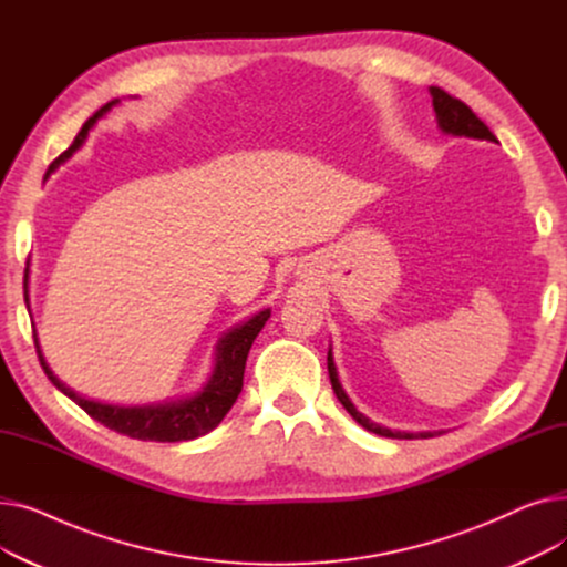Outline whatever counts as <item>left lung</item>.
Wrapping results in <instances>:
<instances>
[{
	"label": "left lung",
	"mask_w": 567,
	"mask_h": 567,
	"mask_svg": "<svg viewBox=\"0 0 567 567\" xmlns=\"http://www.w3.org/2000/svg\"><path fill=\"white\" fill-rule=\"evenodd\" d=\"M430 96H432V107L436 112V124H439L441 133L453 135V137H471V140L498 142L496 135L460 99H453L451 94H445L441 86H430ZM329 377H331V385H333V391H336L340 404L349 411L351 419L359 423V425H363L368 432H374L379 436H391V439H430L434 434H441V432H400V430H389V427H383L379 423H372L368 415H363L359 409L353 406V402L344 393L342 383L338 379V368H336V361H333V349H329Z\"/></svg>",
	"instance_id": "left-lung-1"
}]
</instances>
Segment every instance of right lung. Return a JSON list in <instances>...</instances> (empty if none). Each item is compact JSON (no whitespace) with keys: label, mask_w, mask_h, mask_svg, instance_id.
<instances>
[{"label":"right lung","mask_w":567,"mask_h":567,"mask_svg":"<svg viewBox=\"0 0 567 567\" xmlns=\"http://www.w3.org/2000/svg\"><path fill=\"white\" fill-rule=\"evenodd\" d=\"M118 99L105 103L94 116H89L80 133L75 135L73 144L66 148V152L54 158L52 165L45 172V178L59 167L64 165L78 148L84 144L89 131L94 128L99 118L116 105ZM24 303L29 308V261L24 268ZM271 317V310L264 308L257 315L248 317L246 321L231 326L227 333L216 342L214 351V370L212 377L206 379L202 389L193 395L186 398H176V400H163L154 404H135V406H122V404H103L96 400H86L71 391L64 381H59L56 374L50 370L45 363V355L39 344V336L34 331V342H37V353L39 361L48 374V379L62 391L66 398H71L78 406H82L94 421L101 425L126 434L131 439L140 441H161V443H176V441H190L197 436H204L212 430L220 425V421L227 415V411L234 406L238 393L244 389V372H246V361H248V351L264 329V323Z\"/></svg>","instance_id":"add662e5"}]
</instances>
